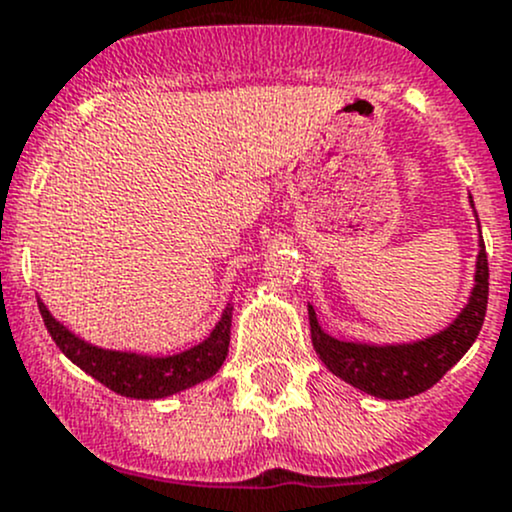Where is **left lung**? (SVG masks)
<instances>
[{
	"mask_svg": "<svg viewBox=\"0 0 512 512\" xmlns=\"http://www.w3.org/2000/svg\"><path fill=\"white\" fill-rule=\"evenodd\" d=\"M473 208V201L469 196ZM476 215V211H473ZM481 233V223H478ZM488 306V257L478 238L473 289L464 309L444 331L410 343H363L336 338L321 328L314 306L309 304L311 343L321 363L343 383L358 387L380 400H407L437 385L454 368L478 338Z\"/></svg>",
	"mask_w": 512,
	"mask_h": 512,
	"instance_id": "8db88e82",
	"label": "left lung"
}]
</instances>
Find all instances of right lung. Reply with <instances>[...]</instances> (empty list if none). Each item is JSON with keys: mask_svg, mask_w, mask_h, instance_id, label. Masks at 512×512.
<instances>
[{"mask_svg": "<svg viewBox=\"0 0 512 512\" xmlns=\"http://www.w3.org/2000/svg\"><path fill=\"white\" fill-rule=\"evenodd\" d=\"M39 311L51 338L71 363L98 383L110 387L112 392L132 397V400H164L213 378L228 355L230 321H233V301H228L218 324L198 346L174 355H152L93 346L71 328L63 326L41 299Z\"/></svg>", "mask_w": 512, "mask_h": 512, "instance_id": "1", "label": "right lung"}]
</instances>
